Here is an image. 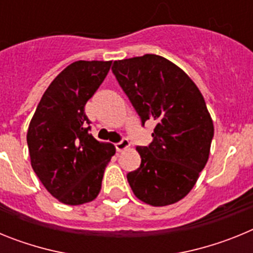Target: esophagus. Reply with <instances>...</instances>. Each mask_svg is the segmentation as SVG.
<instances>
[{
    "instance_id": "esophagus-1",
    "label": "esophagus",
    "mask_w": 253,
    "mask_h": 253,
    "mask_svg": "<svg viewBox=\"0 0 253 253\" xmlns=\"http://www.w3.org/2000/svg\"><path fill=\"white\" fill-rule=\"evenodd\" d=\"M129 144H130V143H129V140L126 139V138H122V139H120V142L115 143V149L118 152H122L123 149L128 148Z\"/></svg>"
}]
</instances>
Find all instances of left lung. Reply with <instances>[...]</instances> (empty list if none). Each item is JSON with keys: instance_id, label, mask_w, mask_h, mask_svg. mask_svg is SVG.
<instances>
[{"instance_id": "obj_1", "label": "left lung", "mask_w": 253, "mask_h": 253, "mask_svg": "<svg viewBox=\"0 0 253 253\" xmlns=\"http://www.w3.org/2000/svg\"><path fill=\"white\" fill-rule=\"evenodd\" d=\"M114 76L142 126L154 120L142 162L126 175L134 195L153 207L173 204L193 189L207 165L214 126L204 97L189 76L166 58L146 54L115 60Z\"/></svg>"}]
</instances>
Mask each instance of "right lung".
I'll use <instances>...</instances> for the list:
<instances>
[{
  "mask_svg": "<svg viewBox=\"0 0 253 253\" xmlns=\"http://www.w3.org/2000/svg\"><path fill=\"white\" fill-rule=\"evenodd\" d=\"M111 62L78 60L53 80L29 125L31 167L51 195L67 205L99 195L111 144L90 134L84 105L106 77Z\"/></svg>",
  "mask_w": 253,
  "mask_h": 253,
  "instance_id": "add662e5",
  "label": "right lung"
}]
</instances>
